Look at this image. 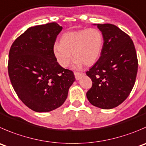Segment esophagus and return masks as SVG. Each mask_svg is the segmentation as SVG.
<instances>
[{
    "label": "esophagus",
    "mask_w": 146,
    "mask_h": 146,
    "mask_svg": "<svg viewBox=\"0 0 146 146\" xmlns=\"http://www.w3.org/2000/svg\"><path fill=\"white\" fill-rule=\"evenodd\" d=\"M74 74H75V77H76V80H79L80 78V76H81L82 75H83V73H81V72L75 71Z\"/></svg>",
    "instance_id": "obj_1"
}]
</instances>
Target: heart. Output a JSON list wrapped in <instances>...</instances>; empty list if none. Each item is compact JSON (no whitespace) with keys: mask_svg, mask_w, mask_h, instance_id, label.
Returning a JSON list of instances; mask_svg holds the SVG:
<instances>
[{"mask_svg":"<svg viewBox=\"0 0 146 146\" xmlns=\"http://www.w3.org/2000/svg\"><path fill=\"white\" fill-rule=\"evenodd\" d=\"M103 47V36L100 30L95 28L66 33L62 36L60 45L55 44L53 53L60 66L66 68L72 59L74 66L83 64L90 66L97 62Z\"/></svg>","mask_w":146,"mask_h":146,"instance_id":"heart-1","label":"heart"}]
</instances>
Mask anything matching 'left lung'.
<instances>
[{"label": "left lung", "mask_w": 146, "mask_h": 146, "mask_svg": "<svg viewBox=\"0 0 146 146\" xmlns=\"http://www.w3.org/2000/svg\"><path fill=\"white\" fill-rule=\"evenodd\" d=\"M97 27L104 42L99 59L86 71L92 80L86 96L94 106L111 109L131 93L138 72V58L128 34L112 24H98Z\"/></svg>", "instance_id": "obj_1"}]
</instances>
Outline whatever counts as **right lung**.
<instances>
[{"label": "right lung", "mask_w": 146, "mask_h": 146, "mask_svg": "<svg viewBox=\"0 0 146 146\" xmlns=\"http://www.w3.org/2000/svg\"><path fill=\"white\" fill-rule=\"evenodd\" d=\"M62 29L54 22L31 27L10 49L11 84L21 101L35 112H49L61 106L76 80L73 72L61 67L53 53Z\"/></svg>", "instance_id": "1"}]
</instances>
